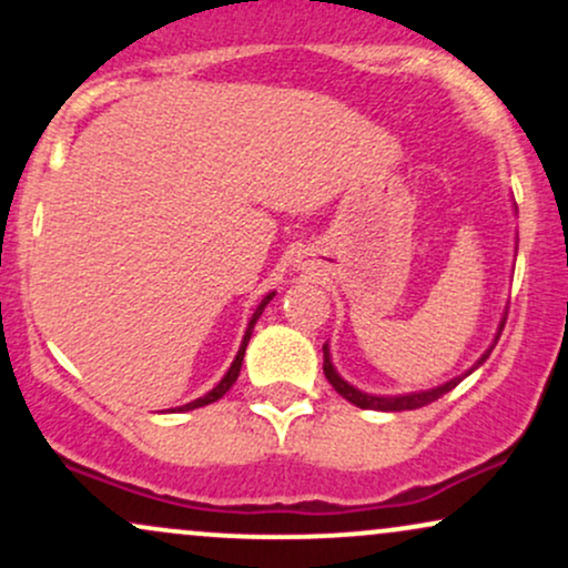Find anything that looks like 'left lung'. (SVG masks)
Masks as SVG:
<instances>
[{
  "label": "left lung",
  "mask_w": 568,
  "mask_h": 568,
  "mask_svg": "<svg viewBox=\"0 0 568 568\" xmlns=\"http://www.w3.org/2000/svg\"><path fill=\"white\" fill-rule=\"evenodd\" d=\"M505 321H507V317H505ZM505 321H501V325H499L497 338L501 336V328H505ZM497 338H494V344H491V347H488L486 355L480 357L478 366H480V363H486V357L491 355L494 347H497ZM478 366H475V368H478ZM323 371H325V379L331 382V387H334L336 393L342 395V397H347L352 406H357V408H374V410H410V408H422V406H427V403L438 400V397H443L446 393H452L456 384L462 382V376H459V379L446 382V384H443V387L427 389V393H416V395H395V397L366 395V393H361V389L349 387V384L344 382L342 376L336 374L334 363H331V355H328V344H323ZM467 374H470V371H467ZM467 374H465V376H467Z\"/></svg>",
  "instance_id": "1"
}]
</instances>
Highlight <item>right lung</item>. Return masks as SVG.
Masks as SVG:
<instances>
[{
  "mask_svg": "<svg viewBox=\"0 0 568 568\" xmlns=\"http://www.w3.org/2000/svg\"><path fill=\"white\" fill-rule=\"evenodd\" d=\"M272 296H275V293H270V296L264 298L262 304L256 306V312H253V317H251V323H247V331H245V336H243V344H240V352H237V357H234V363H232V368L226 371V376L224 379H221L216 387L211 389V393L207 395H202V397H197V400H192V403H186V406H181L179 410H192V408H200V406H207V403H216L219 397H224L226 395V389L232 387L234 382H237V376H240V368H243V357H245V347H247V342H251V331H253V325H256V321L258 317H262V312H264V306L272 302Z\"/></svg>",
  "mask_w": 568,
  "mask_h": 568,
  "instance_id": "right-lung-1",
  "label": "right lung"
}]
</instances>
